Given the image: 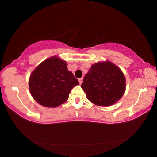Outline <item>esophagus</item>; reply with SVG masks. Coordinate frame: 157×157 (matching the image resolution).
Returning a JSON list of instances; mask_svg holds the SVG:
<instances>
[{"label":"esophagus","instance_id":"1","mask_svg":"<svg viewBox=\"0 0 157 157\" xmlns=\"http://www.w3.org/2000/svg\"><path fill=\"white\" fill-rule=\"evenodd\" d=\"M79 84H82V82H83V78H79Z\"/></svg>","mask_w":157,"mask_h":157}]
</instances>
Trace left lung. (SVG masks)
<instances>
[{
	"instance_id": "left-lung-1",
	"label": "left lung",
	"mask_w": 157,
	"mask_h": 157,
	"mask_svg": "<svg viewBox=\"0 0 157 157\" xmlns=\"http://www.w3.org/2000/svg\"><path fill=\"white\" fill-rule=\"evenodd\" d=\"M81 87L92 103L109 107L123 97L125 92L126 79L118 66L107 60L91 66Z\"/></svg>"
}]
</instances>
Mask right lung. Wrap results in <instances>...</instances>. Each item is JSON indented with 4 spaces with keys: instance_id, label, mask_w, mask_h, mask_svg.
<instances>
[{
    "instance_id": "add662e5",
    "label": "right lung",
    "mask_w": 157,
    "mask_h": 157,
    "mask_svg": "<svg viewBox=\"0 0 157 157\" xmlns=\"http://www.w3.org/2000/svg\"><path fill=\"white\" fill-rule=\"evenodd\" d=\"M31 95L45 107H57L68 99L78 79L69 71L67 63L58 56L42 62L32 72L29 79Z\"/></svg>"
}]
</instances>
